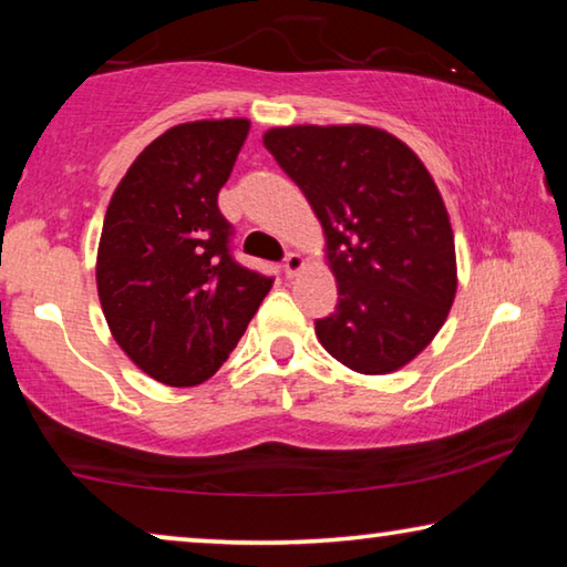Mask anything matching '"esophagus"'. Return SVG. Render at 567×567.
I'll return each instance as SVG.
<instances>
[{
	"label": "esophagus",
	"instance_id": "obj_1",
	"mask_svg": "<svg viewBox=\"0 0 567 567\" xmlns=\"http://www.w3.org/2000/svg\"><path fill=\"white\" fill-rule=\"evenodd\" d=\"M285 275L287 277H295L297 272H300L302 270V267H305V260H302V255H297V252H290V255H287L285 257Z\"/></svg>",
	"mask_w": 567,
	"mask_h": 567
}]
</instances>
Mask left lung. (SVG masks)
<instances>
[{"label":"left lung","instance_id":"obj_1","mask_svg":"<svg viewBox=\"0 0 567 567\" xmlns=\"http://www.w3.org/2000/svg\"><path fill=\"white\" fill-rule=\"evenodd\" d=\"M265 147L324 229L338 307L315 322L322 348L362 375H388L427 348L457 290L440 189L405 142L368 124H297Z\"/></svg>","mask_w":567,"mask_h":567}]
</instances>
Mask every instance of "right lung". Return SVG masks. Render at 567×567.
Masks as SVG:
<instances>
[{"mask_svg":"<svg viewBox=\"0 0 567 567\" xmlns=\"http://www.w3.org/2000/svg\"><path fill=\"white\" fill-rule=\"evenodd\" d=\"M247 120H197L140 152L114 189L97 249V292L127 358L172 388L215 375L243 338L272 277L229 252L217 207Z\"/></svg>","mask_w":567,"mask_h":567,"instance_id":"obj_1","label":"right lung"}]
</instances>
